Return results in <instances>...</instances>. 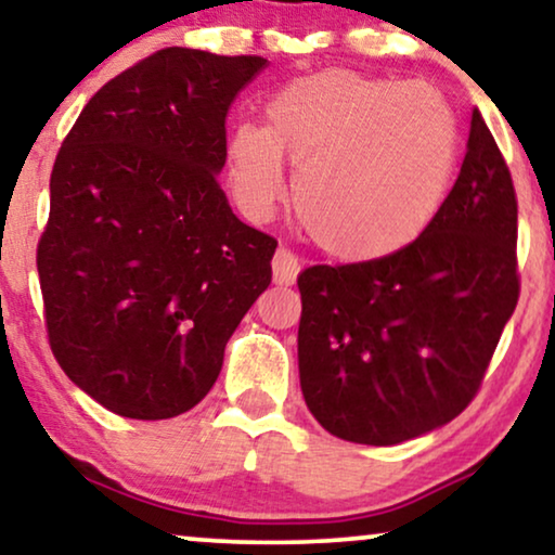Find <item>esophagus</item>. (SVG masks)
<instances>
[{
  "label": "esophagus",
  "mask_w": 555,
  "mask_h": 555,
  "mask_svg": "<svg viewBox=\"0 0 555 555\" xmlns=\"http://www.w3.org/2000/svg\"><path fill=\"white\" fill-rule=\"evenodd\" d=\"M271 269H273V282H276L279 286H289V284L297 282V273H299V258L294 256L292 250L279 248L276 254H273Z\"/></svg>",
  "instance_id": "esophagus-1"
}]
</instances>
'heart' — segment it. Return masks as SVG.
Returning <instances> with one entry per match:
<instances>
[{
  "label": "heart",
  "mask_w": 555,
  "mask_h": 555,
  "mask_svg": "<svg viewBox=\"0 0 555 555\" xmlns=\"http://www.w3.org/2000/svg\"><path fill=\"white\" fill-rule=\"evenodd\" d=\"M284 154L297 165L294 208L309 238L343 261L409 248L452 188L460 129L437 88L332 68L279 88L266 127L228 139V175L250 218L286 192Z\"/></svg>",
  "instance_id": "1"
}]
</instances>
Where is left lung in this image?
Returning a JSON list of instances; mask_svg holds the SVG:
<instances>
[{
	"label": "left lung",
	"instance_id": "left-lung-1",
	"mask_svg": "<svg viewBox=\"0 0 555 555\" xmlns=\"http://www.w3.org/2000/svg\"><path fill=\"white\" fill-rule=\"evenodd\" d=\"M518 197L479 111L426 233L378 261L299 273V380L332 437L390 447L472 403L520 297Z\"/></svg>",
	"mask_w": 555,
	"mask_h": 555
}]
</instances>
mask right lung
<instances>
[{
  "mask_svg": "<svg viewBox=\"0 0 555 555\" xmlns=\"http://www.w3.org/2000/svg\"><path fill=\"white\" fill-rule=\"evenodd\" d=\"M269 61L165 48L73 124L37 243L48 343L103 409L159 421L208 396L225 343L271 284L276 238L233 216L228 108Z\"/></svg>",
  "mask_w": 555,
  "mask_h": 555,
  "instance_id": "add662e5",
  "label": "right lung"
}]
</instances>
